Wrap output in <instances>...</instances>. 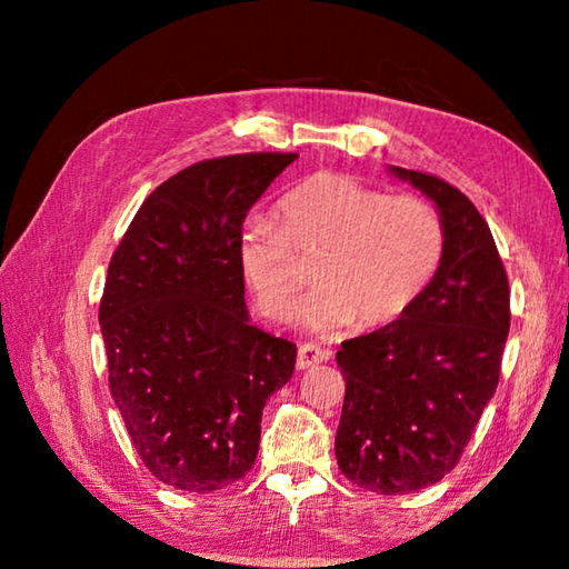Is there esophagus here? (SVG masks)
<instances>
[{
	"instance_id": "34e87169",
	"label": "esophagus",
	"mask_w": 569,
	"mask_h": 569,
	"mask_svg": "<svg viewBox=\"0 0 569 569\" xmlns=\"http://www.w3.org/2000/svg\"><path fill=\"white\" fill-rule=\"evenodd\" d=\"M329 356H331V351H326V349H321V346H316V343H303V346H298V356H296V366L298 369H311V366H316V363H321V361H329Z\"/></svg>"
}]
</instances>
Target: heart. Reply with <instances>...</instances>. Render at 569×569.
I'll return each mask as SVG.
<instances>
[{"instance_id": "heart-1", "label": "heart", "mask_w": 569, "mask_h": 569, "mask_svg": "<svg viewBox=\"0 0 569 569\" xmlns=\"http://www.w3.org/2000/svg\"><path fill=\"white\" fill-rule=\"evenodd\" d=\"M281 226L248 218L238 233V268L258 311L288 321L303 291L299 258H319V283L298 313L311 333L397 321L419 301L445 253L437 210L417 196H383L339 172H319L278 203Z\"/></svg>"}]
</instances>
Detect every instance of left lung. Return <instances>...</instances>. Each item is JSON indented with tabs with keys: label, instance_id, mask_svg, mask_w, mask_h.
I'll use <instances>...</instances> for the list:
<instances>
[{
	"label": "left lung",
	"instance_id": "obj_1",
	"mask_svg": "<svg viewBox=\"0 0 569 569\" xmlns=\"http://www.w3.org/2000/svg\"><path fill=\"white\" fill-rule=\"evenodd\" d=\"M435 203L445 253L427 291L336 353L346 379L336 461L353 485L407 495L445 479L495 397L509 283L492 230L449 182L389 166Z\"/></svg>",
	"mask_w": 569,
	"mask_h": 569
}]
</instances>
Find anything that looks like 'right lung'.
<instances>
[{
	"mask_svg": "<svg viewBox=\"0 0 569 569\" xmlns=\"http://www.w3.org/2000/svg\"><path fill=\"white\" fill-rule=\"evenodd\" d=\"M293 152L196 162L150 192L114 250L100 301L110 391L162 485L213 492L253 467L266 399L296 343L250 323L238 233Z\"/></svg>",
	"mask_w": 569,
	"mask_h": 569,
	"instance_id": "add662e5",
	"label": "right lung"
}]
</instances>
